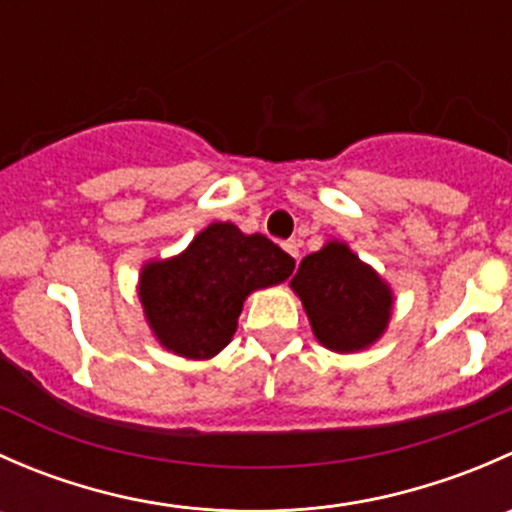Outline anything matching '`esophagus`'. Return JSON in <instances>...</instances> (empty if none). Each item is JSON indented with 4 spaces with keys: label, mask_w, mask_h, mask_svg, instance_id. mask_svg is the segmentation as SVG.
I'll use <instances>...</instances> for the list:
<instances>
[{
    "label": "esophagus",
    "mask_w": 512,
    "mask_h": 512,
    "mask_svg": "<svg viewBox=\"0 0 512 512\" xmlns=\"http://www.w3.org/2000/svg\"><path fill=\"white\" fill-rule=\"evenodd\" d=\"M285 250L289 252V255L294 257V260H299V242H297V240H289V242H285Z\"/></svg>",
    "instance_id": "34e87169"
}]
</instances>
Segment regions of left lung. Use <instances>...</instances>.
<instances>
[{
	"label": "left lung",
	"instance_id": "1",
	"mask_svg": "<svg viewBox=\"0 0 512 512\" xmlns=\"http://www.w3.org/2000/svg\"><path fill=\"white\" fill-rule=\"evenodd\" d=\"M289 287L302 299L314 337L332 352H361L389 327L391 287L344 242L304 257Z\"/></svg>",
	"mask_w": 512,
	"mask_h": 512
}]
</instances>
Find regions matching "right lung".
Segmentation results:
<instances>
[{
    "mask_svg": "<svg viewBox=\"0 0 512 512\" xmlns=\"http://www.w3.org/2000/svg\"><path fill=\"white\" fill-rule=\"evenodd\" d=\"M292 270V257L260 232L213 223L180 255L143 265L138 294L168 352L210 359L230 344L247 294L280 285Z\"/></svg>",
    "mask_w": 512,
    "mask_h": 512,
    "instance_id": "add662e5",
    "label": "right lung"
}]
</instances>
